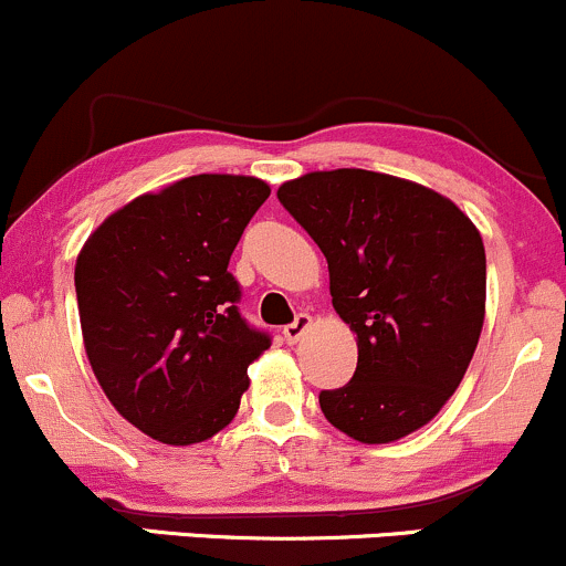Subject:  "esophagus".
Segmentation results:
<instances>
[{"label":"esophagus","mask_w":566,"mask_h":566,"mask_svg":"<svg viewBox=\"0 0 566 566\" xmlns=\"http://www.w3.org/2000/svg\"><path fill=\"white\" fill-rule=\"evenodd\" d=\"M310 326H313V318H310L307 313H300L296 315L294 321H291L289 326H283V337H285V343H296V339L302 337V334H305Z\"/></svg>","instance_id":"34e87169"}]
</instances>
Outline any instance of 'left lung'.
Returning <instances> with one entry per match:
<instances>
[{
	"label": "left lung",
	"mask_w": 566,
	"mask_h": 566,
	"mask_svg": "<svg viewBox=\"0 0 566 566\" xmlns=\"http://www.w3.org/2000/svg\"><path fill=\"white\" fill-rule=\"evenodd\" d=\"M277 199L326 256L332 305L356 332L354 378L318 397L326 421L364 446L427 427L483 332L478 227L442 193L369 169L307 172Z\"/></svg>",
	"instance_id": "left-lung-1"
}]
</instances>
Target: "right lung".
<instances>
[{"label":"right lung","mask_w":566,"mask_h":566,"mask_svg":"<svg viewBox=\"0 0 566 566\" xmlns=\"http://www.w3.org/2000/svg\"><path fill=\"white\" fill-rule=\"evenodd\" d=\"M270 186L191 175L118 208L77 253L83 345L111 405L164 446L232 423L248 367L270 348L240 318L232 251Z\"/></svg>","instance_id":"right-lung-1"}]
</instances>
